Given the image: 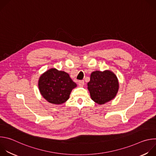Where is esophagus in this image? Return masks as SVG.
<instances>
[{"label":"esophagus","mask_w":156,"mask_h":156,"mask_svg":"<svg viewBox=\"0 0 156 156\" xmlns=\"http://www.w3.org/2000/svg\"><path fill=\"white\" fill-rule=\"evenodd\" d=\"M84 81H78V85H79V86L83 87V86H84Z\"/></svg>","instance_id":"1"}]
</instances>
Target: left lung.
<instances>
[{"mask_svg":"<svg viewBox=\"0 0 156 156\" xmlns=\"http://www.w3.org/2000/svg\"><path fill=\"white\" fill-rule=\"evenodd\" d=\"M119 89V83L117 76L108 70L92 72L90 81L87 83V90L91 99L100 105L114 99Z\"/></svg>","mask_w":156,"mask_h":156,"instance_id":"obj_1","label":"left lung"}]
</instances>
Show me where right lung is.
<instances>
[{
	"mask_svg": "<svg viewBox=\"0 0 156 156\" xmlns=\"http://www.w3.org/2000/svg\"><path fill=\"white\" fill-rule=\"evenodd\" d=\"M38 87L41 94L48 102L60 105L69 99L76 84L67 73L52 68L40 76Z\"/></svg>",
	"mask_w": 156,
	"mask_h": 156,
	"instance_id": "1",
	"label": "right lung"
}]
</instances>
